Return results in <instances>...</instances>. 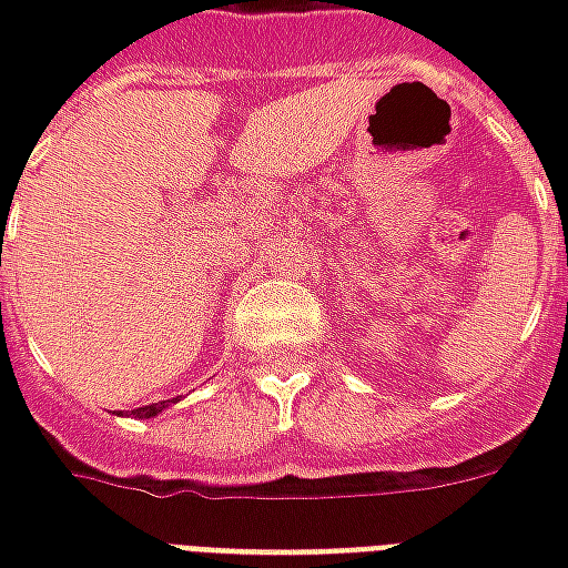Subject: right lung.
<instances>
[{
  "mask_svg": "<svg viewBox=\"0 0 568 568\" xmlns=\"http://www.w3.org/2000/svg\"><path fill=\"white\" fill-rule=\"evenodd\" d=\"M161 410H163V402H158V405L136 407V410H133V417H154V414H161Z\"/></svg>",
  "mask_w": 568,
  "mask_h": 568,
  "instance_id": "add662e5",
  "label": "right lung"
}]
</instances>
